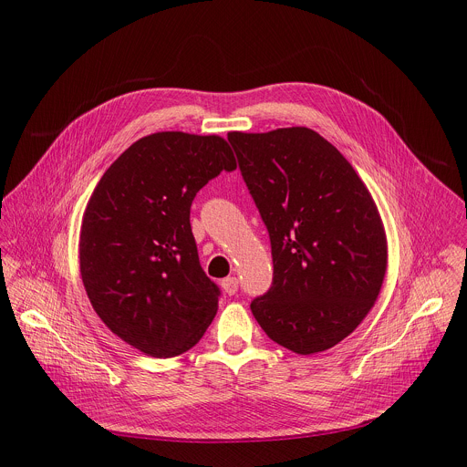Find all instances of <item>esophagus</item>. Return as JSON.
Returning a JSON list of instances; mask_svg holds the SVG:
<instances>
[{
  "label": "esophagus",
  "instance_id": "esophagus-1",
  "mask_svg": "<svg viewBox=\"0 0 467 467\" xmlns=\"http://www.w3.org/2000/svg\"><path fill=\"white\" fill-rule=\"evenodd\" d=\"M222 288L225 290V294L229 296H234L238 292V279L236 277H225L222 281Z\"/></svg>",
  "mask_w": 467,
  "mask_h": 467
}]
</instances>
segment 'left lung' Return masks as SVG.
Segmentation results:
<instances>
[{
  "label": "left lung",
  "mask_w": 467,
  "mask_h": 467,
  "mask_svg": "<svg viewBox=\"0 0 467 467\" xmlns=\"http://www.w3.org/2000/svg\"><path fill=\"white\" fill-rule=\"evenodd\" d=\"M227 139L272 242L274 283L251 303L254 319L297 355L335 348L368 316L386 275V233L368 186L308 127Z\"/></svg>",
  "instance_id": "left-lung-1"
}]
</instances>
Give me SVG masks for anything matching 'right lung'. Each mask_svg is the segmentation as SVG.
Listing matches in <instances>:
<instances>
[{
  "instance_id": "add662e5",
  "label": "right lung",
  "mask_w": 467,
  "mask_h": 467,
  "mask_svg": "<svg viewBox=\"0 0 467 467\" xmlns=\"http://www.w3.org/2000/svg\"><path fill=\"white\" fill-rule=\"evenodd\" d=\"M222 170H236L225 139L153 132L110 164L88 199L79 238L87 296L114 335L148 357L186 353L218 312L190 207Z\"/></svg>"
}]
</instances>
